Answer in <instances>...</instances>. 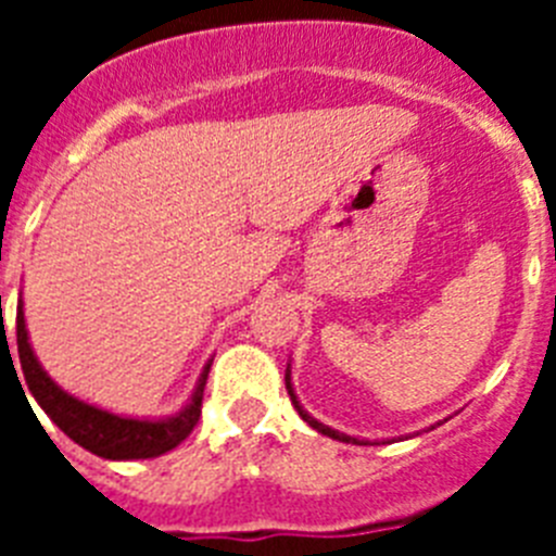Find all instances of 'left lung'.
Wrapping results in <instances>:
<instances>
[{
  "label": "left lung",
  "instance_id": "1",
  "mask_svg": "<svg viewBox=\"0 0 556 556\" xmlns=\"http://www.w3.org/2000/svg\"><path fill=\"white\" fill-rule=\"evenodd\" d=\"M287 392H289V397H292V406L294 409H298V415L303 417V420H306L308 426H312L314 431H320V434H326V437H331V440H339V443H353V445H370V440H358V437H351V434H345V431H337V429H331V426H326V424H320V420H317V417H312L308 415L306 409H303L301 406V401H298V392H294V384H292V362H289L287 365ZM440 426V424H437ZM431 429H434V426H431ZM376 445V443H372Z\"/></svg>",
  "mask_w": 556,
  "mask_h": 556
}]
</instances>
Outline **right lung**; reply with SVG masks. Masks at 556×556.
Segmentation results:
<instances>
[{"instance_id": "right-lung-1", "label": "right lung", "mask_w": 556, "mask_h": 556, "mask_svg": "<svg viewBox=\"0 0 556 556\" xmlns=\"http://www.w3.org/2000/svg\"><path fill=\"white\" fill-rule=\"evenodd\" d=\"M16 345L18 365H22L24 384H27L22 387V392L29 390V395L36 397V404L47 412L49 420H52L68 440H75L77 445H83V448L91 451V454L102 456V459H152V456L166 454V451H172L175 445L184 443L186 437L191 434V429L198 426L205 378H208L211 362H214V358H208V365L203 367L198 384L191 390V397L186 401V406H180V412H175V415L169 417H127L88 404V401L72 395V392H66L49 378V372L41 367L33 345H29L22 301H18L16 308ZM10 362H13V356H10ZM13 370H16V367H13ZM18 384H22V381H18Z\"/></svg>"}]
</instances>
